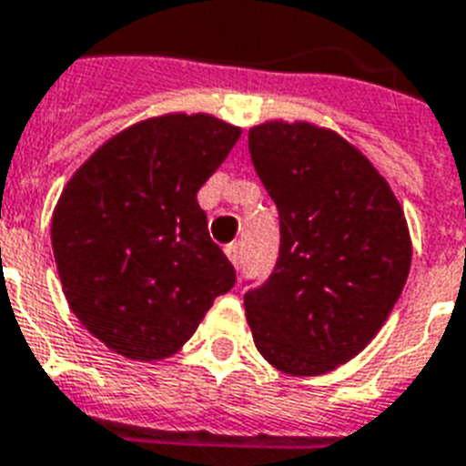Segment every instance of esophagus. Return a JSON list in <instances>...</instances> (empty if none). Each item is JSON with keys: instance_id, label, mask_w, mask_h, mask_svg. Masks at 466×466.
Segmentation results:
<instances>
[{"instance_id": "obj_1", "label": "esophagus", "mask_w": 466, "mask_h": 466, "mask_svg": "<svg viewBox=\"0 0 466 466\" xmlns=\"http://www.w3.org/2000/svg\"><path fill=\"white\" fill-rule=\"evenodd\" d=\"M225 251H227V258H229V261H232L234 266H239V261H241L239 244H229V247H227Z\"/></svg>"}]
</instances>
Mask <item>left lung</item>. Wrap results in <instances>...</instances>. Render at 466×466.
<instances>
[{
    "instance_id": "obj_1",
    "label": "left lung",
    "mask_w": 466,
    "mask_h": 466,
    "mask_svg": "<svg viewBox=\"0 0 466 466\" xmlns=\"http://www.w3.org/2000/svg\"><path fill=\"white\" fill-rule=\"evenodd\" d=\"M248 152L280 218L266 283L244 295L258 353L280 372L324 375L360 353L411 268V239L390 183L340 135L263 123Z\"/></svg>"
}]
</instances>
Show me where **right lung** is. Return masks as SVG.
<instances>
[{
  "label": "right lung",
  "mask_w": 466,
  "mask_h": 466,
  "mask_svg": "<svg viewBox=\"0 0 466 466\" xmlns=\"http://www.w3.org/2000/svg\"><path fill=\"white\" fill-rule=\"evenodd\" d=\"M239 135L205 113L142 120L98 147L62 190L53 215L62 290L116 353L174 355L234 288V266L196 196Z\"/></svg>",
  "instance_id": "obj_1"
}]
</instances>
